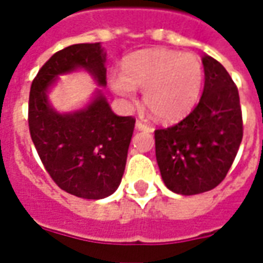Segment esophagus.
<instances>
[{
  "label": "esophagus",
  "mask_w": 263,
  "mask_h": 263,
  "mask_svg": "<svg viewBox=\"0 0 263 263\" xmlns=\"http://www.w3.org/2000/svg\"><path fill=\"white\" fill-rule=\"evenodd\" d=\"M135 126H137L138 129H141V131L152 132V126L148 125V124H145V122H142V121H137V124H135Z\"/></svg>",
  "instance_id": "1"
}]
</instances>
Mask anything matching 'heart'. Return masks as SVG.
I'll return each instance as SVG.
<instances>
[{
  "instance_id": "b5f03b06",
  "label": "heart",
  "mask_w": 263,
  "mask_h": 263,
  "mask_svg": "<svg viewBox=\"0 0 263 263\" xmlns=\"http://www.w3.org/2000/svg\"><path fill=\"white\" fill-rule=\"evenodd\" d=\"M204 71L201 62L192 53L169 49H145L126 56L122 73L108 77L111 90L125 100L143 90V103L155 118L176 121L187 115L197 104Z\"/></svg>"
}]
</instances>
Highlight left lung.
<instances>
[{"mask_svg":"<svg viewBox=\"0 0 263 263\" xmlns=\"http://www.w3.org/2000/svg\"><path fill=\"white\" fill-rule=\"evenodd\" d=\"M204 91L180 122L155 131V151L166 187L183 196L217 187L242 141V111L231 76L220 62L203 58Z\"/></svg>","mask_w":263,"mask_h":263,"instance_id":"left-lung-1","label":"left lung"}]
</instances>
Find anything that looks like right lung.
Masks as SVG:
<instances>
[{"label": "right lung", "mask_w": 263, "mask_h": 263, "mask_svg": "<svg viewBox=\"0 0 263 263\" xmlns=\"http://www.w3.org/2000/svg\"><path fill=\"white\" fill-rule=\"evenodd\" d=\"M104 63L100 43L67 46L41 67L29 92V132L45 169L62 190L87 200L107 197L120 186L135 118L115 115L101 92L86 108L59 114L46 91L58 76L77 67L105 86Z\"/></svg>", "instance_id": "right-lung-1"}]
</instances>
